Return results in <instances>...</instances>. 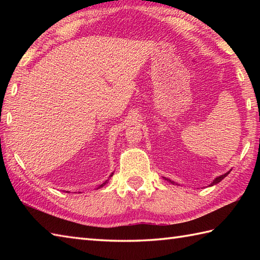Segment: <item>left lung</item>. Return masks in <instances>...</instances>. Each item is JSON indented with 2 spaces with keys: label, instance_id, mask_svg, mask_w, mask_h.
I'll list each match as a JSON object with an SVG mask.
<instances>
[{
  "label": "left lung",
  "instance_id": "1",
  "mask_svg": "<svg viewBox=\"0 0 260 260\" xmlns=\"http://www.w3.org/2000/svg\"><path fill=\"white\" fill-rule=\"evenodd\" d=\"M229 174V172H227V173H224V174H222V175H220V176H217V178H215L214 180H213V182H211V184H210V186L211 185H214V184H217V183H219L220 181L221 180H223L225 176H227ZM167 181H169V182H171V183L172 184H178V183H175V182H173V181H171V180H169V179H165Z\"/></svg>",
  "mask_w": 260,
  "mask_h": 260
}]
</instances>
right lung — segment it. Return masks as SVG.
<instances>
[{
  "label": "right lung",
  "instance_id": "1",
  "mask_svg": "<svg viewBox=\"0 0 260 260\" xmlns=\"http://www.w3.org/2000/svg\"><path fill=\"white\" fill-rule=\"evenodd\" d=\"M113 174H114V173H112V174H110V175H109V178H112V176H113ZM107 182H108V180H106V181H105L103 184H101V185H99V186L97 187V189H99V187H102V186H104L105 184H106V183H107Z\"/></svg>",
  "mask_w": 260,
  "mask_h": 260
}]
</instances>
